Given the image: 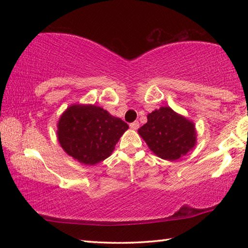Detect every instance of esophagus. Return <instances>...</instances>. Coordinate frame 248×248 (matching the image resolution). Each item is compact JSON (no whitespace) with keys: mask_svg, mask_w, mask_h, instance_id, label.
<instances>
[{"mask_svg":"<svg viewBox=\"0 0 248 248\" xmlns=\"http://www.w3.org/2000/svg\"><path fill=\"white\" fill-rule=\"evenodd\" d=\"M139 125H140V124L138 123V121H134V123L130 124V128H131L132 130H137L138 128H139Z\"/></svg>","mask_w":248,"mask_h":248,"instance_id":"esophagus-1","label":"esophagus"}]
</instances>
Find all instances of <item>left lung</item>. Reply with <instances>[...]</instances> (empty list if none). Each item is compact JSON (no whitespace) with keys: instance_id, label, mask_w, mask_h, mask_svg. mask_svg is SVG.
Instances as JSON below:
<instances>
[{"instance_id":"1","label":"left lung","mask_w":248,"mask_h":248,"mask_svg":"<svg viewBox=\"0 0 248 248\" xmlns=\"http://www.w3.org/2000/svg\"><path fill=\"white\" fill-rule=\"evenodd\" d=\"M138 132L156 156L167 161L186 155L197 142L195 124L167 106L149 114Z\"/></svg>"}]
</instances>
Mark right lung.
Returning <instances> with one entry per match:
<instances>
[{
    "label": "right lung",
    "instance_id": "1",
    "mask_svg": "<svg viewBox=\"0 0 248 248\" xmlns=\"http://www.w3.org/2000/svg\"><path fill=\"white\" fill-rule=\"evenodd\" d=\"M58 140L64 152L84 165L110 156L129 125L95 105H72L58 121Z\"/></svg>",
    "mask_w": 248,
    "mask_h": 248
}]
</instances>
